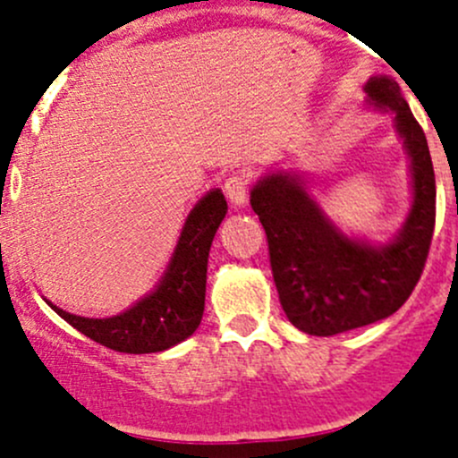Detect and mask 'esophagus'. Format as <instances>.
<instances>
[{
	"mask_svg": "<svg viewBox=\"0 0 458 458\" xmlns=\"http://www.w3.org/2000/svg\"><path fill=\"white\" fill-rule=\"evenodd\" d=\"M248 188H250V179L246 173H233L224 183L225 197L234 206H243L248 201Z\"/></svg>",
	"mask_w": 458,
	"mask_h": 458,
	"instance_id": "esophagus-1",
	"label": "esophagus"
}]
</instances>
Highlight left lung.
<instances>
[{
	"mask_svg": "<svg viewBox=\"0 0 458 458\" xmlns=\"http://www.w3.org/2000/svg\"><path fill=\"white\" fill-rule=\"evenodd\" d=\"M366 92L374 108L394 113L412 173V208L390 243L345 237L294 173L266 174L250 192L281 308L306 335L332 336L394 315L421 279L432 243L437 183L426 132L394 80L372 77Z\"/></svg>",
	"mask_w": 458,
	"mask_h": 458,
	"instance_id": "left-lung-1",
	"label": "left lung"
}]
</instances>
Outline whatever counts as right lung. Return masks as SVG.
Returning <instances> with one entry per match:
<instances>
[{
    "label": "right lung",
    "mask_w": 458,
    "mask_h": 458,
    "mask_svg": "<svg viewBox=\"0 0 458 458\" xmlns=\"http://www.w3.org/2000/svg\"><path fill=\"white\" fill-rule=\"evenodd\" d=\"M225 212L228 203L221 191L208 192L188 215L177 248L157 288L122 315L88 318L71 315L50 301L48 306L88 339L117 352H161L182 344L201 323L208 252Z\"/></svg>",
    "instance_id": "add662e5"
}]
</instances>
